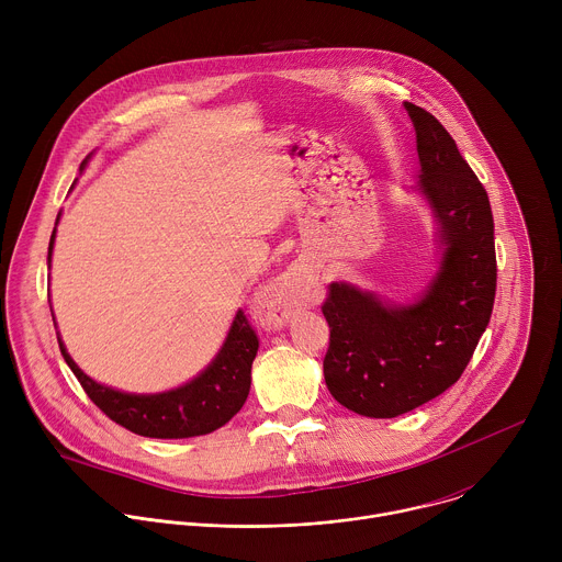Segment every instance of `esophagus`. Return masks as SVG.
Here are the masks:
<instances>
[{"instance_id":"34e87169","label":"esophagus","mask_w":562,"mask_h":562,"mask_svg":"<svg viewBox=\"0 0 562 562\" xmlns=\"http://www.w3.org/2000/svg\"><path fill=\"white\" fill-rule=\"evenodd\" d=\"M313 284H315V276L308 267L295 265L286 269L269 293L271 304H269V311L262 315V325H267L269 329H282L289 323V317L300 306L306 304V297Z\"/></svg>"}]
</instances>
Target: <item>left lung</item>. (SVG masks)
Masks as SVG:
<instances>
[{
    "instance_id": "8db88e82",
    "label": "left lung",
    "mask_w": 562,
    "mask_h": 562,
    "mask_svg": "<svg viewBox=\"0 0 562 562\" xmlns=\"http://www.w3.org/2000/svg\"><path fill=\"white\" fill-rule=\"evenodd\" d=\"M405 109L420 159L416 189L436 222L438 271L407 304L349 282L329 284L323 304L331 329L325 382L342 407L367 418L407 414L458 382L490 325L496 297L487 191L447 128L412 102Z\"/></svg>"
}]
</instances>
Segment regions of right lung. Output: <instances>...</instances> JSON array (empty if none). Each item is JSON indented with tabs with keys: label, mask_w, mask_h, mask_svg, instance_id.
Returning a JSON list of instances; mask_svg holds the SVG:
<instances>
[{
	"label": "right lung",
	"mask_w": 562,
	"mask_h": 562,
	"mask_svg": "<svg viewBox=\"0 0 562 562\" xmlns=\"http://www.w3.org/2000/svg\"><path fill=\"white\" fill-rule=\"evenodd\" d=\"M89 159L91 155L85 159L79 171H85ZM55 231L57 228H53L48 243V269L55 245ZM57 342L66 364L70 367L79 384L85 386L93 403L113 423L146 438H193L211 434L226 425L243 409L249 395L251 364L260 347L245 311H237L222 349L211 360V364L193 380L162 393H126L89 378L68 356L59 336Z\"/></svg>",
	"instance_id": "add662e5"
}]
</instances>
